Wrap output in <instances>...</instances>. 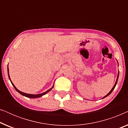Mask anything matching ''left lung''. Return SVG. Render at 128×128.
<instances>
[{
	"label": "left lung",
	"instance_id": "left-lung-1",
	"mask_svg": "<svg viewBox=\"0 0 128 128\" xmlns=\"http://www.w3.org/2000/svg\"><path fill=\"white\" fill-rule=\"evenodd\" d=\"M117 61V60H116ZM117 63H118V61H117ZM119 74H120V72H119V70H118V76H117V78H116V82H115V84H114V87H112V88L111 89V90H110V92H108V93L106 94V96H104V97L103 98H102V99H103V98H106V97H107V96H108L110 95V94L112 92V91L114 90V88H115V86H116V84H117V82H118V78H119Z\"/></svg>",
	"mask_w": 128,
	"mask_h": 128
}]
</instances>
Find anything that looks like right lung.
I'll return each instance as SVG.
<instances>
[{
    "label": "right lung",
    "mask_w": 128,
    "mask_h": 128,
    "mask_svg": "<svg viewBox=\"0 0 128 128\" xmlns=\"http://www.w3.org/2000/svg\"><path fill=\"white\" fill-rule=\"evenodd\" d=\"M8 78H9V80H10V82H11V83L12 84V85L13 86V87H14L15 90L17 91V92H18L19 93H20V94H22V96H25V97H28V98H39V97H42V96H44L45 94H46V93H48V92H50V90H52V88H53V87L54 86V84H53V86H52V87H51V88L49 89V90H48L47 91H46V92H42V93H41V94H27V93H25V92H21V91L18 90V89H17L16 88V87L14 85V84L13 83V82H12L11 79H10V75H9V71H8Z\"/></svg>",
    "instance_id": "right-lung-1"
}]
</instances>
